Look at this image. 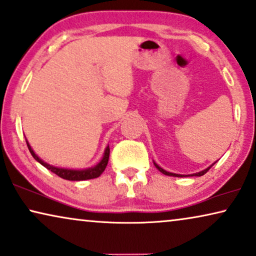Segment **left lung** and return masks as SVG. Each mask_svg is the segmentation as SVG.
Here are the masks:
<instances>
[{"instance_id": "obj_1", "label": "left lung", "mask_w": 256, "mask_h": 256, "mask_svg": "<svg viewBox=\"0 0 256 256\" xmlns=\"http://www.w3.org/2000/svg\"><path fill=\"white\" fill-rule=\"evenodd\" d=\"M154 166H156V167L159 169V170L162 172V174H164V175H168V176H178V178H181V176H184V175H180V174H172V172H166L164 169H162L161 167H159V166H158L156 162H154ZM214 166V164H212ZM212 166H210V167L208 168H206V169H204V170H202V172H196V174H192V175H188V176H202V175H204L205 172H206L208 169H210Z\"/></svg>"}]
</instances>
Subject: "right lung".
Instances as JSON below:
<instances>
[{
	"instance_id": "obj_1",
	"label": "right lung",
	"mask_w": 256,
	"mask_h": 256,
	"mask_svg": "<svg viewBox=\"0 0 256 256\" xmlns=\"http://www.w3.org/2000/svg\"><path fill=\"white\" fill-rule=\"evenodd\" d=\"M26 144H28V150H30L31 156H34L39 164L44 166L45 168H48V170L54 172V174H56L58 176H60L61 178L70 180V181H84V180H90V178H98V176L104 172V169H106V164H108V161H109L110 148H109V146H108L106 148V152H104L103 159L100 160V162L98 164H96L95 167L84 169V170H74V169L56 168V167H53V166H51V164H48L46 162H44L42 159H39V158L34 154V150H32L31 146L28 145V142H26Z\"/></svg>"
}]
</instances>
